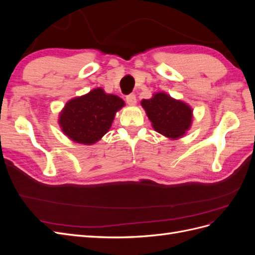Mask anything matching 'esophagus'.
<instances>
[{"instance_id": "esophagus-1", "label": "esophagus", "mask_w": 255, "mask_h": 255, "mask_svg": "<svg viewBox=\"0 0 255 255\" xmlns=\"http://www.w3.org/2000/svg\"><path fill=\"white\" fill-rule=\"evenodd\" d=\"M126 100H127V103L128 105H135L137 103V99H136V96L134 94H130V95L127 96Z\"/></svg>"}]
</instances>
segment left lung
<instances>
[{
  "mask_svg": "<svg viewBox=\"0 0 255 255\" xmlns=\"http://www.w3.org/2000/svg\"><path fill=\"white\" fill-rule=\"evenodd\" d=\"M141 105L153 128L166 137L177 139L185 135L191 126V107L165 92H157L151 99L142 100Z\"/></svg>",
  "mask_w": 255,
  "mask_h": 255,
  "instance_id": "1",
  "label": "left lung"
}]
</instances>
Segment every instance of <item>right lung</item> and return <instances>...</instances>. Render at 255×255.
<instances>
[{"label": "right lung", "instance_id": "add662e5", "mask_svg": "<svg viewBox=\"0 0 255 255\" xmlns=\"http://www.w3.org/2000/svg\"><path fill=\"white\" fill-rule=\"evenodd\" d=\"M125 106V101L96 88L87 95L71 99L59 115L58 123L71 140L92 144L109 132L115 115Z\"/></svg>", "mask_w": 255, "mask_h": 255}]
</instances>
